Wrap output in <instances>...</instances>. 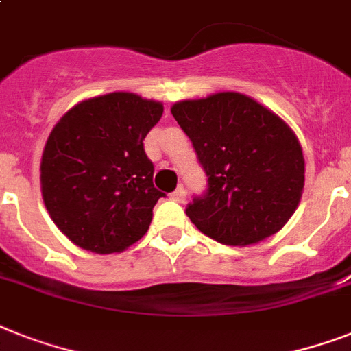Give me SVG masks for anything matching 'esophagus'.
<instances>
[{"instance_id":"esophagus-1","label":"esophagus","mask_w":351,"mask_h":351,"mask_svg":"<svg viewBox=\"0 0 351 351\" xmlns=\"http://www.w3.org/2000/svg\"><path fill=\"white\" fill-rule=\"evenodd\" d=\"M171 198H173L175 202L184 204L186 202V189H184V187H178V189H176V191L171 195Z\"/></svg>"}]
</instances>
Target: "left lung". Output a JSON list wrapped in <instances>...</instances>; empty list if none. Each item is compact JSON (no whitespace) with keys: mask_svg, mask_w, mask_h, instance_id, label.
Here are the masks:
<instances>
[{"mask_svg":"<svg viewBox=\"0 0 351 351\" xmlns=\"http://www.w3.org/2000/svg\"><path fill=\"white\" fill-rule=\"evenodd\" d=\"M171 112L208 176V191L187 204L193 224L228 245L282 230L304 189L302 147L288 123L240 93L176 101Z\"/></svg>","mask_w":351,"mask_h":351,"instance_id":"obj_1","label":"left lung"}]
</instances>
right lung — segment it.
<instances>
[{"instance_id": "1", "label": "right lung", "mask_w": 351, "mask_h": 351, "mask_svg": "<svg viewBox=\"0 0 351 351\" xmlns=\"http://www.w3.org/2000/svg\"><path fill=\"white\" fill-rule=\"evenodd\" d=\"M162 112L160 101L111 93L80 101L54 125L41 156V195L73 244L107 255L147 233L165 195L153 186L143 138Z\"/></svg>"}]
</instances>
